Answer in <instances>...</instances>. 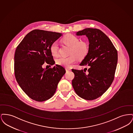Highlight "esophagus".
Masks as SVG:
<instances>
[{"label": "esophagus", "instance_id": "34e87169", "mask_svg": "<svg viewBox=\"0 0 133 133\" xmlns=\"http://www.w3.org/2000/svg\"><path fill=\"white\" fill-rule=\"evenodd\" d=\"M65 70H66V71L67 72H68V71H69L71 70V69L69 68H66Z\"/></svg>", "mask_w": 133, "mask_h": 133}]
</instances>
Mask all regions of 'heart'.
<instances>
[{"label":"heart","mask_w":133,"mask_h":133,"mask_svg":"<svg viewBox=\"0 0 133 133\" xmlns=\"http://www.w3.org/2000/svg\"><path fill=\"white\" fill-rule=\"evenodd\" d=\"M64 42L71 47V55L68 57H59L56 59L58 65L65 67H70L72 64L75 63L78 57L82 58L85 57L88 51L87 44L84 42H79V39L72 34H68L63 38ZM58 47L56 42H54L50 46V52L53 56L58 54Z\"/></svg>","instance_id":"1"}]
</instances>
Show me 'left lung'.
Masks as SVG:
<instances>
[{"instance_id": "left-lung-1", "label": "left lung", "mask_w": 133, "mask_h": 133, "mask_svg": "<svg viewBox=\"0 0 133 133\" xmlns=\"http://www.w3.org/2000/svg\"><path fill=\"white\" fill-rule=\"evenodd\" d=\"M76 34L88 39V52L80 65L90 67L87 73L84 70L72 69L75 74L72 86L79 97L93 100L101 96L114 80L117 51L107 36L98 29L85 28Z\"/></svg>"}]
</instances>
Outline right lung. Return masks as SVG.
Listing matches in <instances>:
<instances>
[{"label": "right lung", "instance_id": "1", "mask_svg": "<svg viewBox=\"0 0 133 133\" xmlns=\"http://www.w3.org/2000/svg\"><path fill=\"white\" fill-rule=\"evenodd\" d=\"M62 33L35 29L28 33L17 47L14 55V73L19 86L32 99L43 102L55 94L57 85L66 73L56 64L43 69L46 62L55 64L50 46ZM50 66V65H49Z\"/></svg>", "mask_w": 133, "mask_h": 133}]
</instances>
